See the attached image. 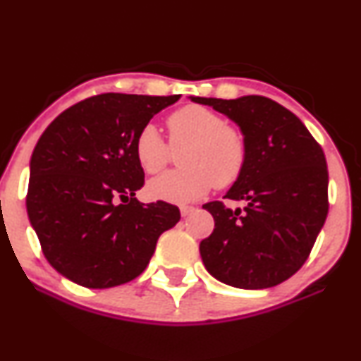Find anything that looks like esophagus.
Returning a JSON list of instances; mask_svg holds the SVG:
<instances>
[{
  "label": "esophagus",
  "mask_w": 361,
  "mask_h": 361,
  "mask_svg": "<svg viewBox=\"0 0 361 361\" xmlns=\"http://www.w3.org/2000/svg\"><path fill=\"white\" fill-rule=\"evenodd\" d=\"M193 212H195V207H181L180 209L181 217H188V215H192Z\"/></svg>",
  "instance_id": "34e87169"
}]
</instances>
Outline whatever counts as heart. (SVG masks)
Instances as JSON below:
<instances>
[{
  "mask_svg": "<svg viewBox=\"0 0 361 361\" xmlns=\"http://www.w3.org/2000/svg\"><path fill=\"white\" fill-rule=\"evenodd\" d=\"M168 128L173 147L186 146L180 157L185 168L152 178L147 183L149 197L185 205L204 197L214 185L226 188L241 178L247 163L246 139L217 111L186 105L169 115ZM134 152L139 166L149 175L161 171L169 157L166 140L152 123L139 130Z\"/></svg>",
  "mask_w": 361,
  "mask_h": 361,
  "instance_id": "obj_1",
  "label": "heart"
}]
</instances>
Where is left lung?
Returning <instances> with one entry per match:
<instances>
[{
  "instance_id": "obj_1",
  "label": "left lung",
  "mask_w": 361,
  "mask_h": 361,
  "mask_svg": "<svg viewBox=\"0 0 361 361\" xmlns=\"http://www.w3.org/2000/svg\"><path fill=\"white\" fill-rule=\"evenodd\" d=\"M190 100L233 120L247 144L244 173L224 197L246 205H204L215 227L200 243L202 261L214 279L231 287H275L299 271L324 226V152L299 117L267 97Z\"/></svg>"
}]
</instances>
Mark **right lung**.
I'll return each mask as SVG.
<instances>
[{
    "label": "right lung",
    "instance_id": "right-lung-1",
    "mask_svg": "<svg viewBox=\"0 0 361 361\" xmlns=\"http://www.w3.org/2000/svg\"><path fill=\"white\" fill-rule=\"evenodd\" d=\"M173 97L105 93L64 110L32 152L27 214L51 267L81 287L110 288L146 270L178 207L142 204L139 130Z\"/></svg>",
    "mask_w": 361,
    "mask_h": 361
}]
</instances>
